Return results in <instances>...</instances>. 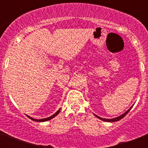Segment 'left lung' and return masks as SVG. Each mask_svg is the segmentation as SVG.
Here are the masks:
<instances>
[{
	"label": "left lung",
	"mask_w": 148,
	"mask_h": 148,
	"mask_svg": "<svg viewBox=\"0 0 148 148\" xmlns=\"http://www.w3.org/2000/svg\"><path fill=\"white\" fill-rule=\"evenodd\" d=\"M132 108H133V106H132L131 108H130V109L128 110H127L125 113H123V114L121 115V116H118V117H116V118H113V119H103V118H101V117L98 116L97 115H95V114H94V116H96V117H97L98 119H99L102 120V121H108V122H113V121H119V120H121L122 118H124V117H125V116H126L128 112H129V111H130V110H131Z\"/></svg>",
	"instance_id": "left-lung-1"
}]
</instances>
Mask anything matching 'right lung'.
Returning <instances> with one entry per match:
<instances>
[{
  "mask_svg": "<svg viewBox=\"0 0 148 148\" xmlns=\"http://www.w3.org/2000/svg\"><path fill=\"white\" fill-rule=\"evenodd\" d=\"M59 112H60V109L58 110V111H57V112H56V113H55V114H53V116H49V117H48V118H46V119H34L33 118H32V117H30V116H27L29 117V118L30 119H32V121H39V122H42V121H49V120H50V119H53L55 117V116H57V115L58 114V113H59Z\"/></svg>",
  "mask_w": 148,
  "mask_h": 148,
  "instance_id": "1",
  "label": "right lung"
}]
</instances>
